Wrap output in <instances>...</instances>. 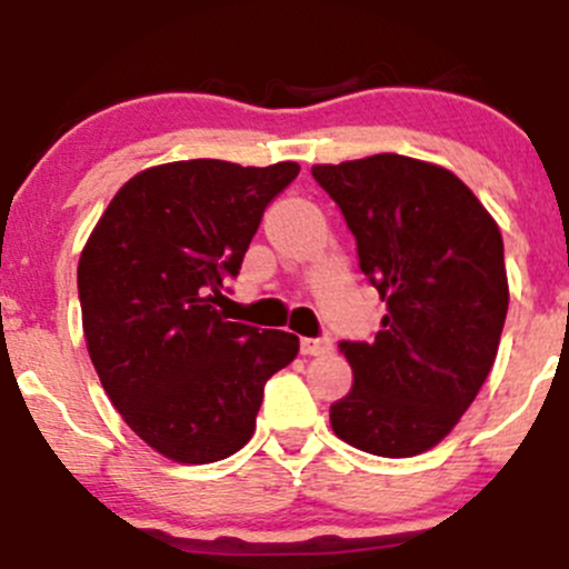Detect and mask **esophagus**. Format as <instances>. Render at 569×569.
<instances>
[{
	"instance_id": "esophagus-1",
	"label": "esophagus",
	"mask_w": 569,
	"mask_h": 569,
	"mask_svg": "<svg viewBox=\"0 0 569 569\" xmlns=\"http://www.w3.org/2000/svg\"><path fill=\"white\" fill-rule=\"evenodd\" d=\"M332 351V340L327 335L321 338H301V355H310V357H321Z\"/></svg>"
}]
</instances>
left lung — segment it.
I'll return each mask as SVG.
<instances>
[{"label":"left lung","instance_id":"1","mask_svg":"<svg viewBox=\"0 0 569 569\" xmlns=\"http://www.w3.org/2000/svg\"><path fill=\"white\" fill-rule=\"evenodd\" d=\"M312 178L388 307L375 340L338 343L355 382L329 408L332 430L371 456H419L458 425L495 366L508 312L500 229L461 178L408 156L316 164Z\"/></svg>","mask_w":569,"mask_h":569}]
</instances>
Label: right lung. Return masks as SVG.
<instances>
[{
	"instance_id": "obj_1",
	"label": "right lung",
	"mask_w": 569,
	"mask_h": 569,
	"mask_svg": "<svg viewBox=\"0 0 569 569\" xmlns=\"http://www.w3.org/2000/svg\"><path fill=\"white\" fill-rule=\"evenodd\" d=\"M301 167L172 161L113 194L78 264L91 362L113 408L156 452L212 463L246 447L264 382L299 355L281 329L226 321L270 200Z\"/></svg>"
}]
</instances>
